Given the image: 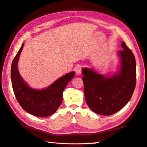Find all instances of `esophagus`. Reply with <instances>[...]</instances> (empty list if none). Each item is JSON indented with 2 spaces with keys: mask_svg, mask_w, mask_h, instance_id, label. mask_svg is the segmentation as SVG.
Returning <instances> with one entry per match:
<instances>
[{
  "mask_svg": "<svg viewBox=\"0 0 147 147\" xmlns=\"http://www.w3.org/2000/svg\"><path fill=\"white\" fill-rule=\"evenodd\" d=\"M75 71H76V74L78 75V76H79V75H80L82 73L81 67H80V66H77V67H76V68H75Z\"/></svg>",
  "mask_w": 147,
  "mask_h": 147,
  "instance_id": "esophagus-1",
  "label": "esophagus"
}]
</instances>
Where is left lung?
<instances>
[{"instance_id":"1","label":"left lung","mask_w":147,"mask_h":147,"mask_svg":"<svg viewBox=\"0 0 147 147\" xmlns=\"http://www.w3.org/2000/svg\"><path fill=\"white\" fill-rule=\"evenodd\" d=\"M119 54L121 69L112 77L82 69L84 91L86 103L98 114L110 115L117 112L132 97L136 82V64L131 50L122 42Z\"/></svg>"}]
</instances>
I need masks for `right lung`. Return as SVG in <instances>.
<instances>
[{"label": "right lung", "mask_w": 147, "mask_h": 147, "mask_svg": "<svg viewBox=\"0 0 147 147\" xmlns=\"http://www.w3.org/2000/svg\"><path fill=\"white\" fill-rule=\"evenodd\" d=\"M22 44L12 62L11 77L12 86L18 102L23 110L30 114L45 117L55 113L62 103L63 92L66 86L74 77V71L59 78L48 88L43 90H35L30 88L20 76L17 65Z\"/></svg>", "instance_id": "1"}]
</instances>
